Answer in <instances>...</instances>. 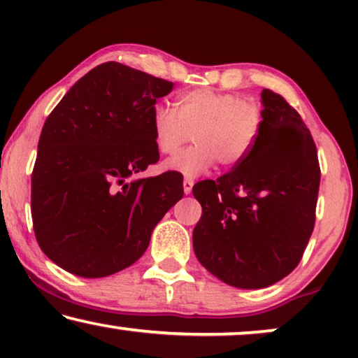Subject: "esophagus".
<instances>
[{"label":"esophagus","mask_w":358,"mask_h":358,"mask_svg":"<svg viewBox=\"0 0 358 358\" xmlns=\"http://www.w3.org/2000/svg\"><path fill=\"white\" fill-rule=\"evenodd\" d=\"M184 194L189 195L192 192V187H194V180L192 179H184Z\"/></svg>","instance_id":"esophagus-1"}]
</instances>
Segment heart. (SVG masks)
Listing matches in <instances>:
<instances>
[{
  "instance_id": "b5f03b06",
  "label": "heart",
  "mask_w": 358,
  "mask_h": 358,
  "mask_svg": "<svg viewBox=\"0 0 358 358\" xmlns=\"http://www.w3.org/2000/svg\"><path fill=\"white\" fill-rule=\"evenodd\" d=\"M264 127L262 106L231 92L194 90L178 96L174 110L158 106L151 131L161 155H176L190 140L194 146L169 159L164 169L197 178L215 163L233 168L251 153Z\"/></svg>"
}]
</instances>
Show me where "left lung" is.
<instances>
[{"label": "left lung", "mask_w": 358, "mask_h": 358, "mask_svg": "<svg viewBox=\"0 0 358 358\" xmlns=\"http://www.w3.org/2000/svg\"><path fill=\"white\" fill-rule=\"evenodd\" d=\"M264 127L246 159L195 184L202 217L194 252L220 280L266 288L301 261L315 228L321 171L305 122L280 94L261 92Z\"/></svg>", "instance_id": "obj_1"}]
</instances>
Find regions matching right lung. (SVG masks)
I'll list each match as a JSON object with an SVG mask.
<instances>
[{
    "instance_id": "right-lung-1",
    "label": "right lung",
    "mask_w": 358,
    "mask_h": 358,
    "mask_svg": "<svg viewBox=\"0 0 358 358\" xmlns=\"http://www.w3.org/2000/svg\"><path fill=\"white\" fill-rule=\"evenodd\" d=\"M173 86L107 62L78 80L47 117L31 210L38 246L57 266L85 278L124 271L182 199L179 173L131 179L159 159L151 114Z\"/></svg>"
}]
</instances>
